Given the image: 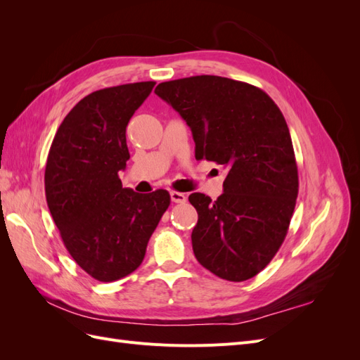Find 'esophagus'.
<instances>
[{
  "mask_svg": "<svg viewBox=\"0 0 360 360\" xmlns=\"http://www.w3.org/2000/svg\"><path fill=\"white\" fill-rule=\"evenodd\" d=\"M169 195H171V201L176 202V204H183V202H186V200H188V197H186V195H184L183 192L171 191Z\"/></svg>",
  "mask_w": 360,
  "mask_h": 360,
  "instance_id": "obj_1",
  "label": "esophagus"
}]
</instances>
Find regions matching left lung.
<instances>
[{
  "label": "left lung",
  "mask_w": 360,
  "mask_h": 360,
  "mask_svg": "<svg viewBox=\"0 0 360 360\" xmlns=\"http://www.w3.org/2000/svg\"><path fill=\"white\" fill-rule=\"evenodd\" d=\"M155 93L191 127L197 160L228 169L216 201L200 192L189 195L198 212L195 257L222 279L254 278L284 242L299 193L284 115L258 86L222 76L162 82Z\"/></svg>",
  "instance_id": "left-lung-1"
}]
</instances>
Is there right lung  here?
I'll return each instance as SVG.
<instances>
[{"instance_id": "obj_1", "label": "right lung", "mask_w": 360, "mask_h": 360, "mask_svg": "<svg viewBox=\"0 0 360 360\" xmlns=\"http://www.w3.org/2000/svg\"><path fill=\"white\" fill-rule=\"evenodd\" d=\"M155 81L97 90L63 120L49 148L45 193L72 258L91 278L112 282L143 263L147 243L171 202L168 191L123 188L126 127Z\"/></svg>"}]
</instances>
